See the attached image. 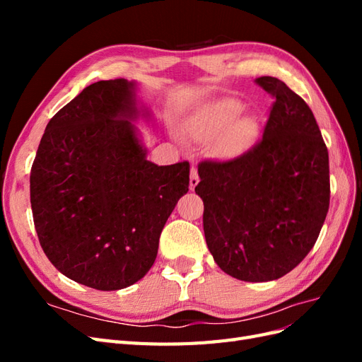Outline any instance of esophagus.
Returning <instances> with one entry per match:
<instances>
[{"mask_svg":"<svg viewBox=\"0 0 362 362\" xmlns=\"http://www.w3.org/2000/svg\"><path fill=\"white\" fill-rule=\"evenodd\" d=\"M198 182H199L198 169L193 166L192 170H190V190H194V187H196V185H198Z\"/></svg>","mask_w":362,"mask_h":362,"instance_id":"34e87169","label":"esophagus"}]
</instances>
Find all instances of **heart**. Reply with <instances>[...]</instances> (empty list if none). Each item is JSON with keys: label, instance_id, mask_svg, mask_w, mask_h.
Listing matches in <instances>:
<instances>
[{"label": "heart", "instance_id": "b5f03b06", "mask_svg": "<svg viewBox=\"0 0 362 362\" xmlns=\"http://www.w3.org/2000/svg\"><path fill=\"white\" fill-rule=\"evenodd\" d=\"M243 113V104L233 98L206 103L185 124V129L199 144L214 145V154L221 160H234L254 145L258 124L254 117H237Z\"/></svg>", "mask_w": 362, "mask_h": 362}]
</instances>
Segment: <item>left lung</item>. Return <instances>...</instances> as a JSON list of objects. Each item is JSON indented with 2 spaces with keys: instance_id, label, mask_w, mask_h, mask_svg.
I'll list each match as a JSON object with an SVG mask.
<instances>
[{
  "instance_id": "obj_1",
  "label": "left lung",
  "mask_w": 362,
  "mask_h": 362,
  "mask_svg": "<svg viewBox=\"0 0 362 362\" xmlns=\"http://www.w3.org/2000/svg\"><path fill=\"white\" fill-rule=\"evenodd\" d=\"M257 84L275 98L262 139L229 161L205 160L194 187L204 233L229 276L266 282L308 255L329 210V156L302 98L275 76Z\"/></svg>"
}]
</instances>
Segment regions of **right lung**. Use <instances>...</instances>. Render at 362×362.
<instances>
[{
    "label": "right lung",
    "mask_w": 362,
    "mask_h": 362,
    "mask_svg": "<svg viewBox=\"0 0 362 362\" xmlns=\"http://www.w3.org/2000/svg\"><path fill=\"white\" fill-rule=\"evenodd\" d=\"M136 84L98 81L49 120L33 161L30 201L54 267L86 287L133 286L154 264L164 223L189 192L190 164L146 160Z\"/></svg>",
    "instance_id": "right-lung-1"
}]
</instances>
